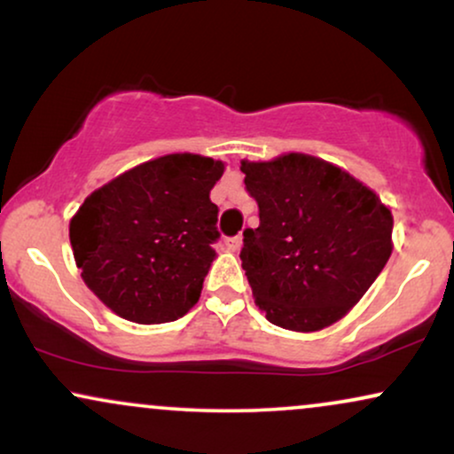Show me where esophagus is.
Segmentation results:
<instances>
[{
  "label": "esophagus",
  "mask_w": 454,
  "mask_h": 454,
  "mask_svg": "<svg viewBox=\"0 0 454 454\" xmlns=\"http://www.w3.org/2000/svg\"><path fill=\"white\" fill-rule=\"evenodd\" d=\"M226 247L231 251H239L240 247H243V234H237V237L232 239H226Z\"/></svg>",
  "instance_id": "1"
}]
</instances>
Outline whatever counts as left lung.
<instances>
[{
	"label": "left lung",
	"instance_id": "8db88e82",
	"mask_svg": "<svg viewBox=\"0 0 454 454\" xmlns=\"http://www.w3.org/2000/svg\"><path fill=\"white\" fill-rule=\"evenodd\" d=\"M260 226L243 232V270L272 325L312 333L341 320L392 255L394 217L375 191L329 160L285 153L240 160Z\"/></svg>",
	"mask_w": 454,
	"mask_h": 454
}]
</instances>
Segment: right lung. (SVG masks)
Masks as SVG:
<instances>
[{
    "mask_svg": "<svg viewBox=\"0 0 454 454\" xmlns=\"http://www.w3.org/2000/svg\"><path fill=\"white\" fill-rule=\"evenodd\" d=\"M223 169L211 157L165 154L100 186L71 217L83 283L117 317L171 323L199 301L220 237L209 192Z\"/></svg>",
    "mask_w": 454,
    "mask_h": 454,
    "instance_id": "obj_1",
    "label": "right lung"
}]
</instances>
